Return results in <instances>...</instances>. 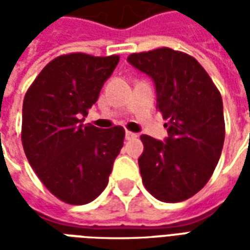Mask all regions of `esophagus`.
Returning <instances> with one entry per match:
<instances>
[{"label": "esophagus", "instance_id": "1", "mask_svg": "<svg viewBox=\"0 0 250 250\" xmlns=\"http://www.w3.org/2000/svg\"><path fill=\"white\" fill-rule=\"evenodd\" d=\"M138 138L135 132H131V131H125V141H132V139H135Z\"/></svg>", "mask_w": 250, "mask_h": 250}]
</instances>
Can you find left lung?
Returning a JSON list of instances; mask_svg holds the SVG:
<instances>
[{
	"mask_svg": "<svg viewBox=\"0 0 250 250\" xmlns=\"http://www.w3.org/2000/svg\"><path fill=\"white\" fill-rule=\"evenodd\" d=\"M127 62L151 77L157 109L167 119V138L142 135L138 159L145 188L162 202H181L198 193L220 161L225 139L218 89L194 57L170 48L132 53Z\"/></svg>",
	"mask_w": 250,
	"mask_h": 250,
	"instance_id": "left-lung-1",
	"label": "left lung"
}]
</instances>
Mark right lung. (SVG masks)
Here are the masks:
<instances>
[{
	"instance_id": "obj_1",
	"label": "right lung",
	"mask_w": 250,
	"mask_h": 250,
	"mask_svg": "<svg viewBox=\"0 0 250 250\" xmlns=\"http://www.w3.org/2000/svg\"><path fill=\"white\" fill-rule=\"evenodd\" d=\"M119 56H60L36 77L22 104V146L45 188L66 204L85 205L103 191L123 147L120 125H83Z\"/></svg>"
}]
</instances>
